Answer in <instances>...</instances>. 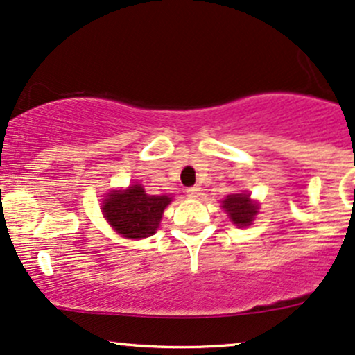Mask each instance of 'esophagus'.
Here are the masks:
<instances>
[{
    "label": "esophagus",
    "instance_id": "34e87169",
    "mask_svg": "<svg viewBox=\"0 0 355 355\" xmlns=\"http://www.w3.org/2000/svg\"><path fill=\"white\" fill-rule=\"evenodd\" d=\"M187 195H189V198H198L200 189H198V187H191V189H187Z\"/></svg>",
    "mask_w": 355,
    "mask_h": 355
}]
</instances>
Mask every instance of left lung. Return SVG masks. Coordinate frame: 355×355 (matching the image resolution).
<instances>
[{"instance_id":"obj_1","label":"left lung","mask_w":355,"mask_h":355,"mask_svg":"<svg viewBox=\"0 0 355 355\" xmlns=\"http://www.w3.org/2000/svg\"><path fill=\"white\" fill-rule=\"evenodd\" d=\"M221 207L223 210L228 213L230 220L233 221L236 226H250L253 223L254 216L258 215V203H254L253 200L250 198V195L245 193H233L228 195L221 202Z\"/></svg>"}]
</instances>
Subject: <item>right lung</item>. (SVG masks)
<instances>
[{
  "label": "right lung",
  "instance_id": "obj_1",
  "mask_svg": "<svg viewBox=\"0 0 355 355\" xmlns=\"http://www.w3.org/2000/svg\"><path fill=\"white\" fill-rule=\"evenodd\" d=\"M172 202L168 195H147L142 185L112 190L105 195L102 213L123 238H148L159 228L164 210Z\"/></svg>",
  "mask_w": 355,
  "mask_h": 355
}]
</instances>
